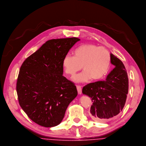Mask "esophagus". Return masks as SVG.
Instances as JSON below:
<instances>
[{
	"instance_id": "obj_1",
	"label": "esophagus",
	"mask_w": 146,
	"mask_h": 146,
	"mask_svg": "<svg viewBox=\"0 0 146 146\" xmlns=\"http://www.w3.org/2000/svg\"><path fill=\"white\" fill-rule=\"evenodd\" d=\"M76 88H77V91H78V93L79 94H81L82 93V86L77 85L76 86Z\"/></svg>"
}]
</instances>
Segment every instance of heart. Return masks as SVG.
I'll return each instance as SVG.
<instances>
[{
    "label": "heart",
    "instance_id": "b5f03b06",
    "mask_svg": "<svg viewBox=\"0 0 146 146\" xmlns=\"http://www.w3.org/2000/svg\"><path fill=\"white\" fill-rule=\"evenodd\" d=\"M74 56L66 55L63 60L65 73L74 76L82 69L81 74L76 76L74 82H86L101 80L108 73L111 64L110 54L104 47L92 44H85L78 47L74 51Z\"/></svg>",
    "mask_w": 146,
    "mask_h": 146
}]
</instances>
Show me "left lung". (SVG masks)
<instances>
[{
	"label": "left lung",
	"mask_w": 146,
	"mask_h": 146,
	"mask_svg": "<svg viewBox=\"0 0 146 146\" xmlns=\"http://www.w3.org/2000/svg\"><path fill=\"white\" fill-rule=\"evenodd\" d=\"M111 63L115 68L105 81L90 83L82 88L93 102L90 116L97 122H105L122 111L128 93V77L122 62L110 54Z\"/></svg>",
	"instance_id": "obj_1"
}]
</instances>
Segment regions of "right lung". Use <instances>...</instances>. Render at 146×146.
<instances>
[{
  "instance_id": "right-lung-1",
  "label": "right lung",
  "mask_w": 146,
  "mask_h": 146,
  "mask_svg": "<svg viewBox=\"0 0 146 146\" xmlns=\"http://www.w3.org/2000/svg\"><path fill=\"white\" fill-rule=\"evenodd\" d=\"M79 38L47 41L26 58L17 78L19 104L28 116L44 127L58 125L78 94L75 85L62 76L63 60Z\"/></svg>"
}]
</instances>
